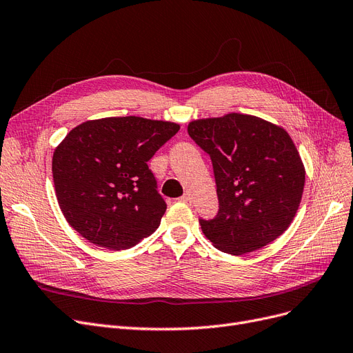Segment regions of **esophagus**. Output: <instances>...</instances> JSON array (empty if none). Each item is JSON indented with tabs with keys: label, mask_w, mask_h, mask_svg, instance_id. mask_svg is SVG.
<instances>
[{
	"label": "esophagus",
	"mask_w": 353,
	"mask_h": 353,
	"mask_svg": "<svg viewBox=\"0 0 353 353\" xmlns=\"http://www.w3.org/2000/svg\"><path fill=\"white\" fill-rule=\"evenodd\" d=\"M178 200L182 201V203H185V204H191V196L190 195H182V196H179Z\"/></svg>",
	"instance_id": "1"
}]
</instances>
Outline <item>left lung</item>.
Segmentation results:
<instances>
[{
    "mask_svg": "<svg viewBox=\"0 0 353 353\" xmlns=\"http://www.w3.org/2000/svg\"><path fill=\"white\" fill-rule=\"evenodd\" d=\"M188 134L213 162L219 213L200 220L208 241L224 253L243 255L283 234L297 213L305 182L290 134L241 112L194 120Z\"/></svg>",
    "mask_w": 353,
    "mask_h": 353,
    "instance_id": "8db88e82",
    "label": "left lung"
}]
</instances>
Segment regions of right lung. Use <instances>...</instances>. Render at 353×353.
I'll return each mask as SVG.
<instances>
[{
	"instance_id": "add662e5",
	"label": "right lung",
	"mask_w": 353,
	"mask_h": 353,
	"mask_svg": "<svg viewBox=\"0 0 353 353\" xmlns=\"http://www.w3.org/2000/svg\"><path fill=\"white\" fill-rule=\"evenodd\" d=\"M179 124L143 117L88 120L53 152L59 207L82 237L105 249L137 245L159 228L166 204L148 162Z\"/></svg>"
}]
</instances>
